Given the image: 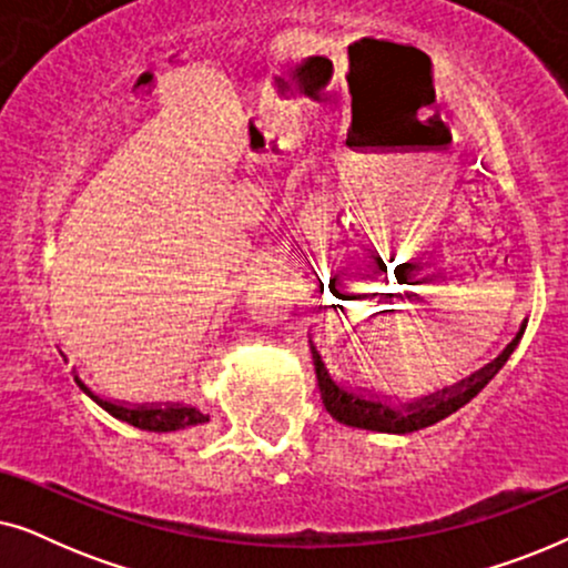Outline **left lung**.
Segmentation results:
<instances>
[{"label":"left lung","instance_id":"obj_1","mask_svg":"<svg viewBox=\"0 0 568 568\" xmlns=\"http://www.w3.org/2000/svg\"><path fill=\"white\" fill-rule=\"evenodd\" d=\"M517 338L511 341V344L507 346V352H504L499 359H494L488 367L480 369L478 375L463 379L455 390H442V395H429V398L408 403L406 408H390V406H385V403L367 400V398H362V395L344 390V387L333 383L328 369H325V364L321 359V354L313 348L315 375H317V387H321L323 406L333 418H336V422L346 424V426H359V429L393 432V434L424 429V426L442 422V418L455 414L457 408H463L465 403L476 398V395L484 390L488 383H491L496 372L504 367V362L509 359Z\"/></svg>","mask_w":568,"mask_h":568}]
</instances>
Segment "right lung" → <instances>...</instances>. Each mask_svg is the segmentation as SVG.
I'll use <instances>...</instances> for the list:
<instances>
[{
  "label": "right lung",
  "instance_id": "right-lung-1",
  "mask_svg": "<svg viewBox=\"0 0 568 568\" xmlns=\"http://www.w3.org/2000/svg\"><path fill=\"white\" fill-rule=\"evenodd\" d=\"M77 383H80V379H77ZM80 387L90 395L92 400L98 403V406H103L108 414L115 416V418H121V422H126L131 426H139V429H146V432H175V429H189V426H196V424L209 422V416H204L196 408H185V406L126 408V406H119V403L98 398V395H92L82 383H80Z\"/></svg>",
  "mask_w": 568,
  "mask_h": 568
}]
</instances>
